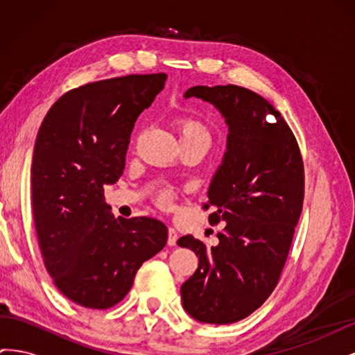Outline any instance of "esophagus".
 I'll return each mask as SVG.
<instances>
[{"mask_svg":"<svg viewBox=\"0 0 355 355\" xmlns=\"http://www.w3.org/2000/svg\"><path fill=\"white\" fill-rule=\"evenodd\" d=\"M178 241V232L175 228H168V239H167V244L168 245H176Z\"/></svg>","mask_w":355,"mask_h":355,"instance_id":"esophagus-1","label":"esophagus"}]
</instances>
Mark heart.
<instances>
[{
	"label": "heart",
	"instance_id": "b5f03b06",
	"mask_svg": "<svg viewBox=\"0 0 355 355\" xmlns=\"http://www.w3.org/2000/svg\"><path fill=\"white\" fill-rule=\"evenodd\" d=\"M178 132H179V141H197V142L206 144L207 146L210 145L211 136H210L209 128L201 120H198V118L182 116L178 121ZM158 200L163 206H167L171 200L170 192L163 191L159 194Z\"/></svg>",
	"mask_w": 355,
	"mask_h": 355
}]
</instances>
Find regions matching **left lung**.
I'll use <instances>...</instances> for the list:
<instances>
[{"mask_svg": "<svg viewBox=\"0 0 355 355\" xmlns=\"http://www.w3.org/2000/svg\"><path fill=\"white\" fill-rule=\"evenodd\" d=\"M211 103L228 125L227 153L207 191L211 225L225 223L210 249L192 235L178 240L198 256L180 287L197 321L230 324L272 293L286 263L304 202V163L282 114L239 85H196L184 94Z\"/></svg>", "mask_w": 355, "mask_h": 355, "instance_id": "8db88e82", "label": "left lung"}]
</instances>
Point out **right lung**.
Wrapping results in <instances>:
<instances>
[{"label":"right lung","mask_w":355,"mask_h":355,"mask_svg":"<svg viewBox=\"0 0 355 355\" xmlns=\"http://www.w3.org/2000/svg\"><path fill=\"white\" fill-rule=\"evenodd\" d=\"M167 75H127L81 85L51 106L31 167L32 210L46 270L60 293L85 308H111L141 265L167 243L154 218H114L103 187L123 175L137 116Z\"/></svg>","instance_id":"right-lung-1"}]
</instances>
